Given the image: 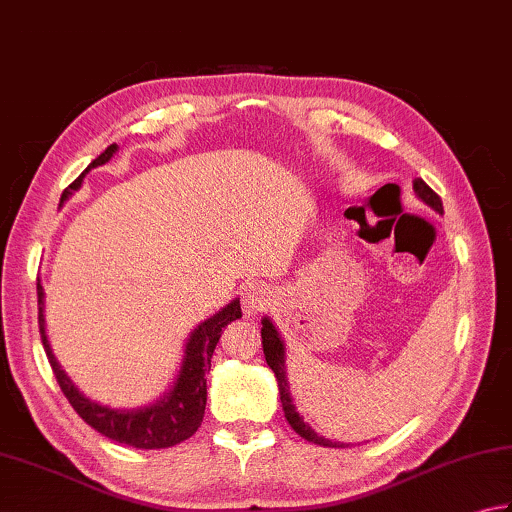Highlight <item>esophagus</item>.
<instances>
[{"label":"esophagus","instance_id":"esophagus-1","mask_svg":"<svg viewBox=\"0 0 512 512\" xmlns=\"http://www.w3.org/2000/svg\"><path fill=\"white\" fill-rule=\"evenodd\" d=\"M269 301H272V292L260 283H249L240 292V305H243V312L249 316L263 312Z\"/></svg>","mask_w":512,"mask_h":512}]
</instances>
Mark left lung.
Here are the masks:
<instances>
[{
  "label": "left lung",
  "mask_w": 512,
  "mask_h": 512,
  "mask_svg": "<svg viewBox=\"0 0 512 512\" xmlns=\"http://www.w3.org/2000/svg\"><path fill=\"white\" fill-rule=\"evenodd\" d=\"M412 189L414 194L421 202H426L430 209H435L437 214H443V205H441V198L432 191L426 182L421 178H414L412 182ZM263 327H260V336H263V352H265V361L269 365V370L274 372L276 381H278V394H281V403H283V412H285V419L289 426L294 428L296 435H301L303 439L318 443V446H325V448H343L345 443L341 441H332V439H325L321 435H316L312 430V426L307 421H303L301 414H298L296 406H294V399H292V392H289V381H287V365H285V341L283 336L278 334L276 325L272 323V318L263 316Z\"/></svg>",
  "instance_id": "1"
}]
</instances>
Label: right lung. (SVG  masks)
<instances>
[{"mask_svg": "<svg viewBox=\"0 0 512 512\" xmlns=\"http://www.w3.org/2000/svg\"><path fill=\"white\" fill-rule=\"evenodd\" d=\"M118 151V144L106 147L98 158H95L89 167L82 171V176L69 187L64 189L62 202L69 200L77 189L82 187L84 176L91 169L106 165L113 158V153ZM60 202V205H62ZM37 318H40V334L42 345L51 363L53 374L64 397L69 399L73 410L89 423L93 430H98L100 435L109 437L124 446L140 448V450H158V448H171L176 443L189 439L200 428V421L205 417L207 406V372L211 368V354L216 350V343L220 339V332L231 321L243 316L240 312V301L227 303L223 310H218L214 316H209L202 321L194 332L189 334L185 343V356L180 361V370L173 376V383L167 392H162L149 406L142 408H109L102 403L86 397L84 392L71 381V376L62 370L60 361L55 359L53 347L48 343L46 336V318H44V287L37 281Z\"/></svg>", "mask_w": 512, "mask_h": 512, "instance_id": "1", "label": "right lung"}]
</instances>
